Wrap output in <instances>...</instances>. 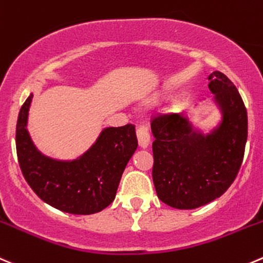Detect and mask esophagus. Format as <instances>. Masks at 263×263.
<instances>
[{"label":"esophagus","mask_w":263,"mask_h":263,"mask_svg":"<svg viewBox=\"0 0 263 263\" xmlns=\"http://www.w3.org/2000/svg\"><path fill=\"white\" fill-rule=\"evenodd\" d=\"M137 140H139V145L145 149L149 146L150 144V134L146 126H139L137 127Z\"/></svg>","instance_id":"34e87169"}]
</instances>
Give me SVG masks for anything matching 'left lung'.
I'll return each instance as SVG.
<instances>
[{"instance_id":"1","label":"left lung","mask_w":263,"mask_h":263,"mask_svg":"<svg viewBox=\"0 0 263 263\" xmlns=\"http://www.w3.org/2000/svg\"><path fill=\"white\" fill-rule=\"evenodd\" d=\"M208 88L221 119L204 134L186 114H165L152 122L153 181L163 203L194 210L217 199L239 172L248 136V117L234 83L223 73L208 76Z\"/></svg>"}]
</instances>
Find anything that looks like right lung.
I'll return each mask as SVG.
<instances>
[{"label":"right lung","mask_w":263,"mask_h":263,"mask_svg":"<svg viewBox=\"0 0 263 263\" xmlns=\"http://www.w3.org/2000/svg\"><path fill=\"white\" fill-rule=\"evenodd\" d=\"M33 93L19 111L16 153L20 170L45 203L72 215H92L108 207L127 163L137 149L135 126L105 127L82 155L61 160L42 154L28 131Z\"/></svg>","instance_id":"add662e5"}]
</instances>
